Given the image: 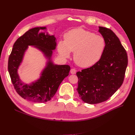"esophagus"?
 <instances>
[{
  "label": "esophagus",
  "mask_w": 135,
  "mask_h": 135,
  "mask_svg": "<svg viewBox=\"0 0 135 135\" xmlns=\"http://www.w3.org/2000/svg\"><path fill=\"white\" fill-rule=\"evenodd\" d=\"M70 73L72 74H74L76 73V70L75 69H71L70 70Z\"/></svg>",
  "instance_id": "1"
}]
</instances>
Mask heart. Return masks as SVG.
Instances as JSON below:
<instances>
[{
    "label": "heart",
    "instance_id": "obj_1",
    "mask_svg": "<svg viewBox=\"0 0 135 135\" xmlns=\"http://www.w3.org/2000/svg\"><path fill=\"white\" fill-rule=\"evenodd\" d=\"M107 42L104 36L77 28L68 31L64 40H60L57 48L60 55L69 57L74 52V60L78 66L91 67L97 63L103 56Z\"/></svg>",
    "mask_w": 135,
    "mask_h": 135
}]
</instances>
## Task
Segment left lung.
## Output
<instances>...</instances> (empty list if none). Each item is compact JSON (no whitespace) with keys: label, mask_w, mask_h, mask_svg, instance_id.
I'll list each match as a JSON object with an SVG mask.
<instances>
[{"label":"left lung","mask_w":135,"mask_h":135,"mask_svg":"<svg viewBox=\"0 0 135 135\" xmlns=\"http://www.w3.org/2000/svg\"><path fill=\"white\" fill-rule=\"evenodd\" d=\"M99 31L107 42L103 56L92 66L76 73V91L89 104L103 103L112 96L123 83L128 65L127 52L114 32L101 26Z\"/></svg>","instance_id":"left-lung-1"}]
</instances>
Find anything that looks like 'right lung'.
I'll return each instance as SVG.
<instances>
[{"label": "right lung", "mask_w": 135, "mask_h": 135, "mask_svg": "<svg viewBox=\"0 0 135 135\" xmlns=\"http://www.w3.org/2000/svg\"><path fill=\"white\" fill-rule=\"evenodd\" d=\"M46 27L31 28L17 39L13 44L9 57L8 69L16 91L24 99L35 103H46L54 96L60 84L69 75L70 66L55 65L51 60L52 50L56 46L54 35L40 32ZM28 45L38 48L49 59L47 66L40 79L31 85H25L19 79L17 69Z\"/></svg>", "instance_id": "1"}]
</instances>
